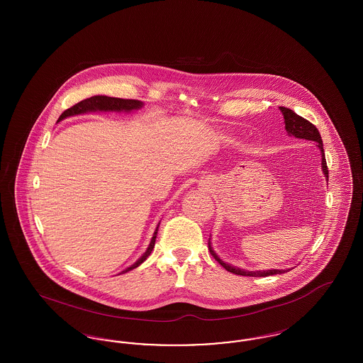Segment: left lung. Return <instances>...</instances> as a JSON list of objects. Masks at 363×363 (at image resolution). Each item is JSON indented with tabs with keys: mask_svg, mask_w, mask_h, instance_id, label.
<instances>
[{
	"mask_svg": "<svg viewBox=\"0 0 363 363\" xmlns=\"http://www.w3.org/2000/svg\"><path fill=\"white\" fill-rule=\"evenodd\" d=\"M283 117H284V123H286V130L289 133V136H294L296 138H303V140H311V141H315L320 151H321V169L323 173L327 177L328 179V166H327V160H325V154H324V147H323V140L320 136L318 129L311 123V122L302 118L301 116H298L296 113H294L293 110L287 108V107H279ZM208 247H209V253L212 255V257L216 259L225 271L235 274V275H242V277H271V275H277V274H284L290 269H268V271H245L238 267H233L230 264H227L225 261L218 257V255L213 252V249L211 247V238L208 242Z\"/></svg>",
	"mask_w": 363,
	"mask_h": 363,
	"instance_id": "8db88e82",
	"label": "left lung"
}]
</instances>
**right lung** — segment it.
Listing matches in <instances>:
<instances>
[{
    "mask_svg": "<svg viewBox=\"0 0 363 363\" xmlns=\"http://www.w3.org/2000/svg\"><path fill=\"white\" fill-rule=\"evenodd\" d=\"M144 106L143 102L140 101H135V99H121V98H111V96H104V95H96V96H91V98H86L84 101L79 102V104L72 106L68 110H65L60 118L58 122L65 120L67 117H72V116H77V114H84V113H91V111H125V113H130L133 110H138ZM157 228H159V223L156 227L155 233H154V237L150 242V246L147 247L145 253L140 257V259L130 265L129 268H126L125 271H122V274L128 272V271H132L135 268H138V265L141 262H144L147 257L151 255L154 246H155L156 234H157Z\"/></svg>",
    "mask_w": 363,
    "mask_h": 363,
    "instance_id": "obj_1",
    "label": "right lung"
}]
</instances>
